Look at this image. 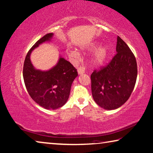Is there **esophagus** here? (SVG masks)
I'll use <instances>...</instances> for the list:
<instances>
[{
	"label": "esophagus",
	"instance_id": "34e87169",
	"mask_svg": "<svg viewBox=\"0 0 153 153\" xmlns=\"http://www.w3.org/2000/svg\"><path fill=\"white\" fill-rule=\"evenodd\" d=\"M77 71H78V73L79 74H83V73H85V68L80 66V67H79L78 69H77Z\"/></svg>",
	"mask_w": 153,
	"mask_h": 153
}]
</instances>
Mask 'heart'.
<instances>
[{"instance_id": "1", "label": "heart", "mask_w": 153, "mask_h": 153, "mask_svg": "<svg viewBox=\"0 0 153 153\" xmlns=\"http://www.w3.org/2000/svg\"><path fill=\"white\" fill-rule=\"evenodd\" d=\"M99 45V44L97 43H93L92 45L90 47V50H94L96 49L97 46ZM110 48L108 45H103L101 46L98 50L96 51L95 54L93 57V61L96 64H101L103 63L104 61H105V59H107L109 54ZM69 55L72 57H77L78 56V52L76 51H72V52H69Z\"/></svg>"}]
</instances>
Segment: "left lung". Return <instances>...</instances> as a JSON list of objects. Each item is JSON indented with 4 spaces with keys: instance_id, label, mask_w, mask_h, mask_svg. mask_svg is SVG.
<instances>
[{
    "instance_id": "1",
    "label": "left lung",
    "mask_w": 153,
    "mask_h": 153,
    "mask_svg": "<svg viewBox=\"0 0 153 153\" xmlns=\"http://www.w3.org/2000/svg\"><path fill=\"white\" fill-rule=\"evenodd\" d=\"M117 54L105 67L91 74L93 99L105 110H115L131 95L137 76L136 59L127 44L117 36Z\"/></svg>"
}]
</instances>
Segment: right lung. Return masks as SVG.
Returning <instances> with one entry per match:
<instances>
[{
    "mask_svg": "<svg viewBox=\"0 0 153 153\" xmlns=\"http://www.w3.org/2000/svg\"><path fill=\"white\" fill-rule=\"evenodd\" d=\"M53 35V33L45 34L29 50L23 71L26 89L31 98L47 110H56L65 105L69 98L72 82L78 76L74 66L61 56L56 65L49 70L42 71L33 66L31 53L44 42L50 41Z\"/></svg>",
    "mask_w": 153,
    "mask_h": 153,
    "instance_id": "1",
    "label": "right lung"
}]
</instances>
